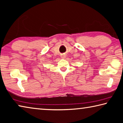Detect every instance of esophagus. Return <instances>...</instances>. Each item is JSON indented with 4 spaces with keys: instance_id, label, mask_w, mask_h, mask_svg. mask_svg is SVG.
Here are the masks:
<instances>
[{
    "instance_id": "1",
    "label": "esophagus",
    "mask_w": 123,
    "mask_h": 123,
    "mask_svg": "<svg viewBox=\"0 0 123 123\" xmlns=\"http://www.w3.org/2000/svg\"><path fill=\"white\" fill-rule=\"evenodd\" d=\"M66 57V55H61V58L62 59H65V58Z\"/></svg>"
}]
</instances>
